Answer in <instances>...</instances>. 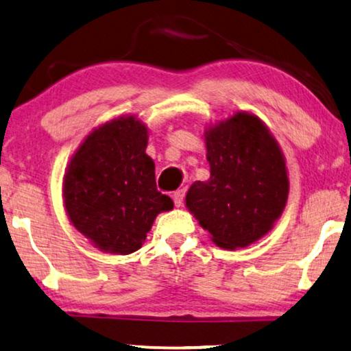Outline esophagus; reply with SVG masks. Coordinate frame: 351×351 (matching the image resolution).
Instances as JSON below:
<instances>
[{
    "mask_svg": "<svg viewBox=\"0 0 351 351\" xmlns=\"http://www.w3.org/2000/svg\"><path fill=\"white\" fill-rule=\"evenodd\" d=\"M184 195H186V191L184 189H180L176 191L173 194V202H175V206H181L182 202H184Z\"/></svg>",
    "mask_w": 351,
    "mask_h": 351,
    "instance_id": "34e87169",
    "label": "esophagus"
}]
</instances>
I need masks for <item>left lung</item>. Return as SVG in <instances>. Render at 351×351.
<instances>
[{"mask_svg":"<svg viewBox=\"0 0 351 351\" xmlns=\"http://www.w3.org/2000/svg\"><path fill=\"white\" fill-rule=\"evenodd\" d=\"M210 180L195 181L186 205L221 248H245L272 229L289 181L278 143L259 117L237 112L205 133Z\"/></svg>","mask_w":351,"mask_h":351,"instance_id":"left-lung-1","label":"left lung"}]
</instances>
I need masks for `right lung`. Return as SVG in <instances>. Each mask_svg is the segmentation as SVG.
Returning a JSON list of instances; mask_svg holds the SVG:
<instances>
[{"instance_id": "add662e5", "label": "right lung", "mask_w": 351, "mask_h": 351, "mask_svg": "<svg viewBox=\"0 0 351 351\" xmlns=\"http://www.w3.org/2000/svg\"><path fill=\"white\" fill-rule=\"evenodd\" d=\"M146 145V125L132 116L121 117L93 130L66 169V213L106 253L140 250L156 216L173 208V200L157 191Z\"/></svg>"}]
</instances>
